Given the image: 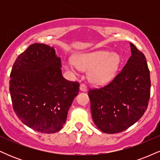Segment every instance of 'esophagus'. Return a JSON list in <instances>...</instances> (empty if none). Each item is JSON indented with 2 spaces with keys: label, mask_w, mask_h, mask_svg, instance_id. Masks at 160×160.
<instances>
[{
  "label": "esophagus",
  "mask_w": 160,
  "mask_h": 160,
  "mask_svg": "<svg viewBox=\"0 0 160 160\" xmlns=\"http://www.w3.org/2000/svg\"><path fill=\"white\" fill-rule=\"evenodd\" d=\"M80 90L82 91V92H86V91H87V87H86V86L85 85V84H83V83L80 84Z\"/></svg>",
  "instance_id": "obj_1"
}]
</instances>
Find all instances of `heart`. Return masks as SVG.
Here are the masks:
<instances>
[{
	"label": "heart",
	"mask_w": 160,
	"mask_h": 160,
	"mask_svg": "<svg viewBox=\"0 0 160 160\" xmlns=\"http://www.w3.org/2000/svg\"><path fill=\"white\" fill-rule=\"evenodd\" d=\"M120 56L111 51L97 50L77 54L74 60L64 63L66 69L71 71L90 70L89 79L97 85L108 83L115 77L120 65Z\"/></svg>",
	"instance_id": "heart-1"
}]
</instances>
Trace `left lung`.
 I'll use <instances>...</instances> for the list:
<instances>
[{
    "instance_id": "obj_1",
    "label": "left lung",
    "mask_w": 160,
    "mask_h": 160,
    "mask_svg": "<svg viewBox=\"0 0 160 160\" xmlns=\"http://www.w3.org/2000/svg\"><path fill=\"white\" fill-rule=\"evenodd\" d=\"M132 55L109 84L88 92L95 126L103 132L119 133L138 121L148 108L150 71L146 58L133 43Z\"/></svg>"
}]
</instances>
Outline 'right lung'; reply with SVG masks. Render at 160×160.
Listing matches in <instances>:
<instances>
[{"mask_svg":"<svg viewBox=\"0 0 160 160\" xmlns=\"http://www.w3.org/2000/svg\"><path fill=\"white\" fill-rule=\"evenodd\" d=\"M60 57L54 47L35 43L19 55L10 73V92L16 116L25 126L41 133L63 127L78 82L63 78Z\"/></svg>","mask_w":160,"mask_h":160,"instance_id":"add662e5","label":"right lung"}]
</instances>
